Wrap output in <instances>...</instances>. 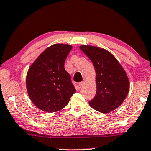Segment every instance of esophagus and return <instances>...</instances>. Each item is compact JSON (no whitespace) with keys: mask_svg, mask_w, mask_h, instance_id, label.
<instances>
[{"mask_svg":"<svg viewBox=\"0 0 151 151\" xmlns=\"http://www.w3.org/2000/svg\"><path fill=\"white\" fill-rule=\"evenodd\" d=\"M83 85H84V81H82V82H80L79 83H78V85H79V87L80 88L83 87Z\"/></svg>","mask_w":151,"mask_h":151,"instance_id":"esophagus-1","label":"esophagus"}]
</instances>
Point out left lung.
I'll return each instance as SVG.
<instances>
[{"label":"left lung","instance_id":"obj_1","mask_svg":"<svg viewBox=\"0 0 151 151\" xmlns=\"http://www.w3.org/2000/svg\"><path fill=\"white\" fill-rule=\"evenodd\" d=\"M80 49L91 60L96 72L97 92L89 101L90 106L101 113L118 107L127 96L130 83L125 70L110 52L91 45Z\"/></svg>","mask_w":151,"mask_h":151}]
</instances>
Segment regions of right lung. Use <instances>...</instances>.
<instances>
[{
    "label": "right lung",
    "mask_w": 151,
    "mask_h": 151,
    "mask_svg": "<svg viewBox=\"0 0 151 151\" xmlns=\"http://www.w3.org/2000/svg\"><path fill=\"white\" fill-rule=\"evenodd\" d=\"M72 45L56 44L45 49L27 72V93L35 106L42 111H58L64 108L76 92L64 63Z\"/></svg>",
    "instance_id": "right-lung-1"
}]
</instances>
